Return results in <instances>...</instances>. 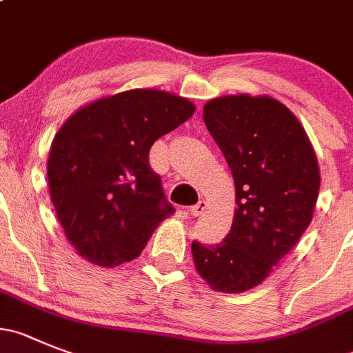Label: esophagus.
<instances>
[{
	"mask_svg": "<svg viewBox=\"0 0 353 353\" xmlns=\"http://www.w3.org/2000/svg\"><path fill=\"white\" fill-rule=\"evenodd\" d=\"M205 209H207V202H205V200H199V202H196L195 205L190 207V214L196 217V216H200V214H202Z\"/></svg>",
	"mask_w": 353,
	"mask_h": 353,
	"instance_id": "1",
	"label": "esophagus"
}]
</instances>
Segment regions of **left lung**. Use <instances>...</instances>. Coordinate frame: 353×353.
<instances>
[{
  "label": "left lung",
  "mask_w": 353,
  "mask_h": 353,
  "mask_svg": "<svg viewBox=\"0 0 353 353\" xmlns=\"http://www.w3.org/2000/svg\"><path fill=\"white\" fill-rule=\"evenodd\" d=\"M203 121L235 181V217L217 245L192 243L196 272L219 292L261 284L312 223L321 172L305 128L270 95H225Z\"/></svg>",
  "instance_id": "left-lung-1"
}]
</instances>
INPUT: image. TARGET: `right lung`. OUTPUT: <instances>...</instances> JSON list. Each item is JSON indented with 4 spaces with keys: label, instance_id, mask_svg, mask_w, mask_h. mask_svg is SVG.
<instances>
[{
    "label": "right lung",
    "instance_id": "right-lung-1",
    "mask_svg": "<svg viewBox=\"0 0 353 353\" xmlns=\"http://www.w3.org/2000/svg\"><path fill=\"white\" fill-rule=\"evenodd\" d=\"M193 113L188 99L136 88L90 102L65 120L48 154V190L81 258L106 268L132 261L174 214L148 157L154 141Z\"/></svg>",
    "mask_w": 353,
    "mask_h": 353
}]
</instances>
